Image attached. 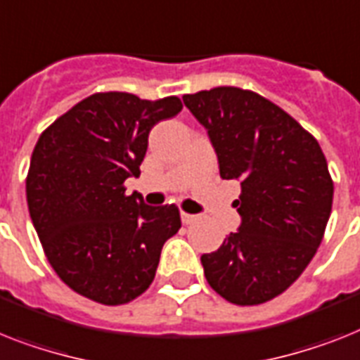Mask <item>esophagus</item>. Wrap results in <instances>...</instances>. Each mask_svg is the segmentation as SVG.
I'll list each match as a JSON object with an SVG mask.
<instances>
[{
  "mask_svg": "<svg viewBox=\"0 0 360 360\" xmlns=\"http://www.w3.org/2000/svg\"><path fill=\"white\" fill-rule=\"evenodd\" d=\"M181 219H183V223H185V225H190V223H194L195 219H198V216H195V214L181 212Z\"/></svg>",
  "mask_w": 360,
  "mask_h": 360,
  "instance_id": "34e87169",
  "label": "esophagus"
}]
</instances>
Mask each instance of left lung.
<instances>
[{
	"label": "left lung",
	"instance_id": "obj_1",
	"mask_svg": "<svg viewBox=\"0 0 360 360\" xmlns=\"http://www.w3.org/2000/svg\"><path fill=\"white\" fill-rule=\"evenodd\" d=\"M203 124L223 179L241 195L238 232L201 256L210 288L236 306L282 295L324 238L333 179L316 139L291 115L249 89L221 86L183 96Z\"/></svg>",
	"mask_w": 360,
	"mask_h": 360
}]
</instances>
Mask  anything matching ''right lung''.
Segmentation results:
<instances>
[{
  "instance_id": "1",
  "label": "right lung",
  "mask_w": 360,
  "mask_h": 360,
  "mask_svg": "<svg viewBox=\"0 0 360 360\" xmlns=\"http://www.w3.org/2000/svg\"><path fill=\"white\" fill-rule=\"evenodd\" d=\"M181 110L177 96L95 93L38 139L29 214L51 267L78 295L120 306L152 285L165 241L181 229L179 208L144 205L124 181L141 175L150 129Z\"/></svg>"
}]
</instances>
